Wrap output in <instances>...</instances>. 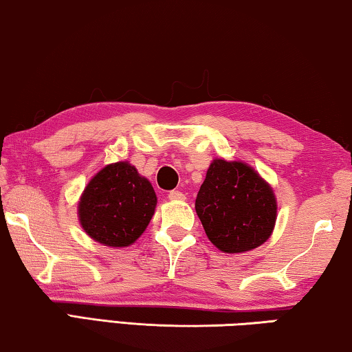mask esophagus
I'll use <instances>...</instances> for the list:
<instances>
[{
  "label": "esophagus",
  "instance_id": "34e87169",
  "mask_svg": "<svg viewBox=\"0 0 352 352\" xmlns=\"http://www.w3.org/2000/svg\"><path fill=\"white\" fill-rule=\"evenodd\" d=\"M168 198L171 201H184V199H186V195L179 192V190H173V192L168 193Z\"/></svg>",
  "mask_w": 352,
  "mask_h": 352
}]
</instances>
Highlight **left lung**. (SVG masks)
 Wrapping results in <instances>:
<instances>
[{"label": "left lung", "mask_w": 352, "mask_h": 352, "mask_svg": "<svg viewBox=\"0 0 352 352\" xmlns=\"http://www.w3.org/2000/svg\"><path fill=\"white\" fill-rule=\"evenodd\" d=\"M195 209L207 239L226 254H240L272 237L278 201L273 187L241 160L214 159Z\"/></svg>", "instance_id": "8db88e82"}]
</instances>
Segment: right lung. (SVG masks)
<instances>
[{
  "label": "right lung",
  "mask_w": 352,
  "mask_h": 352,
  "mask_svg": "<svg viewBox=\"0 0 352 352\" xmlns=\"http://www.w3.org/2000/svg\"><path fill=\"white\" fill-rule=\"evenodd\" d=\"M157 197L128 160L109 164L91 177L78 203L80 228L109 248H126L145 232Z\"/></svg>",
  "instance_id": "1"
}]
</instances>
